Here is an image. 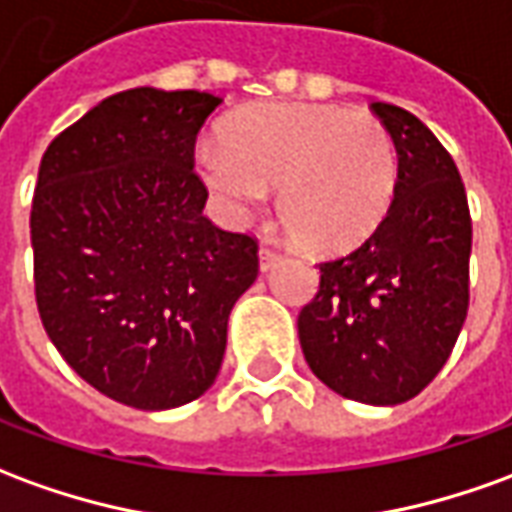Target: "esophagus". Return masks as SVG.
<instances>
[{
  "label": "esophagus",
  "instance_id": "obj_1",
  "mask_svg": "<svg viewBox=\"0 0 512 512\" xmlns=\"http://www.w3.org/2000/svg\"><path fill=\"white\" fill-rule=\"evenodd\" d=\"M257 257H260V271H268V268H274L280 263V252H274L271 246H260Z\"/></svg>",
  "mask_w": 512,
  "mask_h": 512
}]
</instances>
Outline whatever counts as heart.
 Wrapping results in <instances>:
<instances>
[{
	"instance_id": "b5f03b06",
	"label": "heart",
	"mask_w": 512,
	"mask_h": 512,
	"mask_svg": "<svg viewBox=\"0 0 512 512\" xmlns=\"http://www.w3.org/2000/svg\"><path fill=\"white\" fill-rule=\"evenodd\" d=\"M224 144L196 152V171L230 221L277 188V213L313 255H343L391 213L399 157L377 116L335 105L266 102L221 124Z\"/></svg>"
}]
</instances>
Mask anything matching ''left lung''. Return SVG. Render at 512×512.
<instances>
[{"label": "left lung", "instance_id": "obj_1", "mask_svg": "<svg viewBox=\"0 0 512 512\" xmlns=\"http://www.w3.org/2000/svg\"><path fill=\"white\" fill-rule=\"evenodd\" d=\"M391 132L399 185L380 230L321 263L299 343L327 388L363 405H402L449 360L468 313L471 216L460 171L402 107L374 102Z\"/></svg>", "mask_w": 512, "mask_h": 512}]
</instances>
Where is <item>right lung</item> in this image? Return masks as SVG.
Listing matches in <instances>:
<instances>
[{
	"instance_id": "obj_1",
	"label": "right lung",
	"mask_w": 512,
	"mask_h": 512,
	"mask_svg": "<svg viewBox=\"0 0 512 512\" xmlns=\"http://www.w3.org/2000/svg\"><path fill=\"white\" fill-rule=\"evenodd\" d=\"M219 105L199 91H121L60 132L38 169V313L63 360L121 405L199 399L219 377L232 307L257 280L255 238L202 213L194 144Z\"/></svg>"
}]
</instances>
